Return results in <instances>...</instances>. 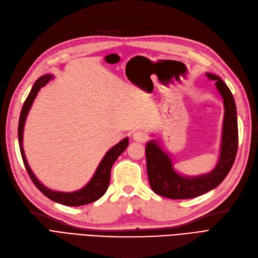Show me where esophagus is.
I'll list each match as a JSON object with an SVG mask.
<instances>
[{
    "label": "esophagus",
    "instance_id": "obj_1",
    "mask_svg": "<svg viewBox=\"0 0 258 258\" xmlns=\"http://www.w3.org/2000/svg\"><path fill=\"white\" fill-rule=\"evenodd\" d=\"M133 139L137 142H146L147 141V135L145 133L142 132H135L134 134H133Z\"/></svg>",
    "mask_w": 258,
    "mask_h": 258
}]
</instances>
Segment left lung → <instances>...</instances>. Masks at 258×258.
Instances as JSON below:
<instances>
[{
    "mask_svg": "<svg viewBox=\"0 0 258 258\" xmlns=\"http://www.w3.org/2000/svg\"><path fill=\"white\" fill-rule=\"evenodd\" d=\"M206 75L209 80L216 82L224 104L222 141L218 164L207 174L196 177L182 176L175 172L171 158L156 141H149L146 148L147 170L150 186L156 195L173 200L202 196L220 185L233 167L238 149L236 104L231 90L219 76L212 73H206Z\"/></svg>",
    "mask_w": 258,
    "mask_h": 258,
    "instance_id": "8db88e82",
    "label": "left lung"
}]
</instances>
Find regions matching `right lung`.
<instances>
[{
	"instance_id": "1",
	"label": "right lung",
	"mask_w": 258,
	"mask_h": 258,
	"mask_svg": "<svg viewBox=\"0 0 258 258\" xmlns=\"http://www.w3.org/2000/svg\"><path fill=\"white\" fill-rule=\"evenodd\" d=\"M53 79V76L51 74H45L41 78L38 79L33 88L30 92V94L27 95V98L23 104V107L20 113V119H19V126H18V139H19V146H20V152H21V156L23 159V163L25 166V169L27 171L28 175H30L31 179L33 180V183L35 186L40 190V191L49 199H51L52 201L59 203L66 206H82L85 204H89L94 201H97L106 192V190L108 188L109 182H110V170L116 159L123 153L124 150H125L128 146V138H124L122 139L118 145L112 147L103 159L101 160V163L95 171L94 175L90 179V182L83 187L80 190H76V191L73 192H60V191H54V190H51L49 188H46L44 185H42L39 180L37 179V177L34 175L33 171L31 170L30 166L27 164V160L25 158L24 154V150H23V130H24V123L25 119L28 111L31 109L32 104L36 98V95L38 91L40 90L41 87L45 86L47 83H49Z\"/></svg>"
}]
</instances>
